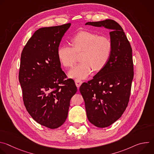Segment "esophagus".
Segmentation results:
<instances>
[{
    "label": "esophagus",
    "instance_id": "1",
    "mask_svg": "<svg viewBox=\"0 0 154 154\" xmlns=\"http://www.w3.org/2000/svg\"><path fill=\"white\" fill-rule=\"evenodd\" d=\"M75 85H76L77 88H79L80 86V85H82V81L80 79H75Z\"/></svg>",
    "mask_w": 154,
    "mask_h": 154
}]
</instances>
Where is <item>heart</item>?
I'll return each mask as SVG.
<instances>
[{"label": "heart", "instance_id": "heart-1", "mask_svg": "<svg viewBox=\"0 0 154 154\" xmlns=\"http://www.w3.org/2000/svg\"><path fill=\"white\" fill-rule=\"evenodd\" d=\"M72 46L64 44L57 51L58 57L65 67H72L80 54L79 63L69 72L72 78L85 79L94 71L102 69L108 62L112 51L109 38L88 31H81L72 38Z\"/></svg>", "mask_w": 154, "mask_h": 154}]
</instances>
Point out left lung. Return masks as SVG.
I'll return each mask as SVG.
<instances>
[{
	"label": "left lung",
	"mask_w": 154,
	"mask_h": 154,
	"mask_svg": "<svg viewBox=\"0 0 154 154\" xmlns=\"http://www.w3.org/2000/svg\"><path fill=\"white\" fill-rule=\"evenodd\" d=\"M85 25L111 29L110 57L93 79L83 83L79 89L89 121L104 128L120 118L128 105L134 75L132 49L122 28L114 20L88 22Z\"/></svg>",
	"instance_id": "left-lung-1"
}]
</instances>
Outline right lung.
I'll list each match as a JSON object with an SVG mask.
<instances>
[{
	"label": "right lung",
	"instance_id": "1",
	"mask_svg": "<svg viewBox=\"0 0 154 154\" xmlns=\"http://www.w3.org/2000/svg\"><path fill=\"white\" fill-rule=\"evenodd\" d=\"M70 26L68 23L38 29L21 53L19 80L24 105L36 122L51 129L64 124L77 91L74 80L67 79L61 69L57 55Z\"/></svg>",
	"mask_w": 154,
	"mask_h": 154
}]
</instances>
